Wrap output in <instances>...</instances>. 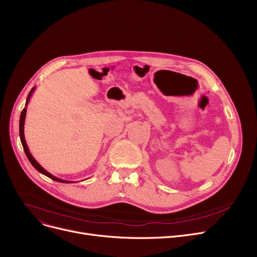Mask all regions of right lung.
Wrapping results in <instances>:
<instances>
[{"mask_svg": "<svg viewBox=\"0 0 257 257\" xmlns=\"http://www.w3.org/2000/svg\"><path fill=\"white\" fill-rule=\"evenodd\" d=\"M34 90H35V86L30 90V92H29V94H28V97H27L25 108L23 109V111H22V113H21V117H20V138H21V142H22V145H23V148H24V151H25L27 157H28V159H29V161L31 163V165H32L39 173H42V174L46 175L47 177L51 178L52 180H55V181H58V182H63V183H73L72 181L62 180V179H60V178H57V177L54 176V175H52L51 173H49L47 170H45V169H44L42 166H40V165L37 163V161L35 160V158L32 156V154H31L30 151H29L28 146H27V143H26V140H25V134H24L25 118H26V113H27V105H28V103H29V101H30V98H31V96H32V93L34 92Z\"/></svg>", "mask_w": 257, "mask_h": 257, "instance_id": "add662e5", "label": "right lung"}]
</instances>
